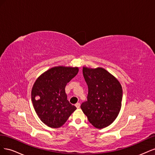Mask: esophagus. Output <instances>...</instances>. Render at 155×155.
<instances>
[{
	"label": "esophagus",
	"mask_w": 155,
	"mask_h": 155,
	"mask_svg": "<svg viewBox=\"0 0 155 155\" xmlns=\"http://www.w3.org/2000/svg\"><path fill=\"white\" fill-rule=\"evenodd\" d=\"M76 107L77 108H79L80 107V104H79V103H77V104H76Z\"/></svg>",
	"instance_id": "esophagus-1"
}]
</instances>
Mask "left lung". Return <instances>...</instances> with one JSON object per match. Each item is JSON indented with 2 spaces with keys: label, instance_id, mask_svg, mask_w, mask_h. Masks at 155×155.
<instances>
[{
  "label": "left lung",
  "instance_id": "1",
  "mask_svg": "<svg viewBox=\"0 0 155 155\" xmlns=\"http://www.w3.org/2000/svg\"><path fill=\"white\" fill-rule=\"evenodd\" d=\"M88 85L87 101L81 109L94 127L103 129L118 116L121 107L123 91L120 82L106 70L83 68Z\"/></svg>",
  "mask_w": 155,
  "mask_h": 155
}]
</instances>
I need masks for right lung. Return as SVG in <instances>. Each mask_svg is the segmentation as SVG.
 I'll list each match as a JSON object with an SVG mask.
<instances>
[{"mask_svg": "<svg viewBox=\"0 0 155 155\" xmlns=\"http://www.w3.org/2000/svg\"><path fill=\"white\" fill-rule=\"evenodd\" d=\"M78 70V67L51 68L37 78L33 86L34 109L40 120L50 127H60L76 109L67 100L65 87Z\"/></svg>", "mask_w": 155, "mask_h": 155, "instance_id": "obj_1", "label": "right lung"}]
</instances>
